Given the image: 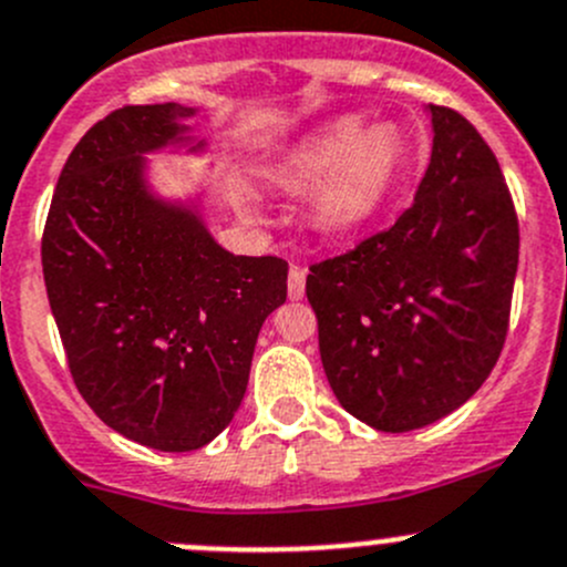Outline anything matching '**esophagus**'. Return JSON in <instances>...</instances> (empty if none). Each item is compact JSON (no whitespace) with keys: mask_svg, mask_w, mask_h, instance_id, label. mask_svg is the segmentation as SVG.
<instances>
[{"mask_svg":"<svg viewBox=\"0 0 567 567\" xmlns=\"http://www.w3.org/2000/svg\"><path fill=\"white\" fill-rule=\"evenodd\" d=\"M289 300H300L302 295H306V270L297 265H291L289 270Z\"/></svg>","mask_w":567,"mask_h":567,"instance_id":"34e87169","label":"esophagus"}]
</instances>
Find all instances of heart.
Masks as SVG:
<instances>
[{
	"label": "heart",
	"mask_w": 567,
	"mask_h": 567,
	"mask_svg": "<svg viewBox=\"0 0 567 567\" xmlns=\"http://www.w3.org/2000/svg\"><path fill=\"white\" fill-rule=\"evenodd\" d=\"M402 159V140L394 126L380 123L367 128L358 117H339L291 145L270 178L284 189H306L319 182L313 223L330 237H347L383 215Z\"/></svg>",
	"instance_id": "obj_1"
}]
</instances>
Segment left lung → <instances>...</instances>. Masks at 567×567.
<instances>
[{"instance_id": "obj_1", "label": "left lung", "mask_w": 567, "mask_h": 567, "mask_svg": "<svg viewBox=\"0 0 567 567\" xmlns=\"http://www.w3.org/2000/svg\"><path fill=\"white\" fill-rule=\"evenodd\" d=\"M433 154L413 206L306 278L336 400L380 433L472 400L504 347L518 217L502 167L450 106L427 104Z\"/></svg>"}]
</instances>
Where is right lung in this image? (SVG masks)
Masks as SVG:
<instances>
[{
    "label": "right lung",
    "mask_w": 567,
    "mask_h": 567,
    "mask_svg": "<svg viewBox=\"0 0 567 567\" xmlns=\"http://www.w3.org/2000/svg\"><path fill=\"white\" fill-rule=\"evenodd\" d=\"M193 106H123L76 143L43 228V281L74 383L128 441L193 452L228 427L289 265L215 243L200 200L151 189L145 154L206 148Z\"/></svg>",
    "instance_id": "1"
}]
</instances>
